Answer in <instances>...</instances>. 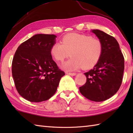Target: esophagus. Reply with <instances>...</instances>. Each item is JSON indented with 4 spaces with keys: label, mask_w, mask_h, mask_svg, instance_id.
Instances as JSON below:
<instances>
[{
    "label": "esophagus",
    "mask_w": 133,
    "mask_h": 133,
    "mask_svg": "<svg viewBox=\"0 0 133 133\" xmlns=\"http://www.w3.org/2000/svg\"><path fill=\"white\" fill-rule=\"evenodd\" d=\"M66 74H68L70 75H72V76H74L76 75V73L74 72H66Z\"/></svg>",
    "instance_id": "1"
}]
</instances>
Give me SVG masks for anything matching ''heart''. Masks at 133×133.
I'll list each match as a JSON object with an SVG mask.
<instances>
[{"label":"heart","instance_id":"obj_1","mask_svg":"<svg viewBox=\"0 0 133 133\" xmlns=\"http://www.w3.org/2000/svg\"><path fill=\"white\" fill-rule=\"evenodd\" d=\"M103 45L100 39L91 36L70 33L65 35L61 43L55 42L50 49L55 60L63 62L71 55V58L62 64L65 71H75L83 67L89 69L97 64L102 55Z\"/></svg>","mask_w":133,"mask_h":133}]
</instances>
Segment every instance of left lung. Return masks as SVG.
I'll use <instances>...</instances> for the list:
<instances>
[{
	"mask_svg": "<svg viewBox=\"0 0 133 133\" xmlns=\"http://www.w3.org/2000/svg\"><path fill=\"white\" fill-rule=\"evenodd\" d=\"M103 45L102 55L94 69L84 73L86 82L79 87L84 97L95 102L108 99L122 84L125 60L119 44L113 36L99 30L92 31Z\"/></svg>",
	"mask_w": 133,
	"mask_h": 133,
	"instance_id": "1",
	"label": "left lung"
}]
</instances>
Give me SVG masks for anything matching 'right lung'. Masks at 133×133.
I'll use <instances>...</instances> for the list:
<instances>
[{"label": "right lung", "mask_w": 133, "mask_h": 133, "mask_svg": "<svg viewBox=\"0 0 133 133\" xmlns=\"http://www.w3.org/2000/svg\"><path fill=\"white\" fill-rule=\"evenodd\" d=\"M55 35L36 34L18 47L13 58L12 74L19 94L32 102L48 100L54 95L65 75L50 53Z\"/></svg>", "instance_id": "right-lung-1"}]
</instances>
